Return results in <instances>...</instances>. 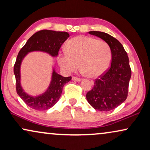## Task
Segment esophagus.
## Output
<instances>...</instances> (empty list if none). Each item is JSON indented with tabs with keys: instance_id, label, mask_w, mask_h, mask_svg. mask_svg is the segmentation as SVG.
I'll return each mask as SVG.
<instances>
[{
	"instance_id": "1",
	"label": "esophagus",
	"mask_w": 150,
	"mask_h": 150,
	"mask_svg": "<svg viewBox=\"0 0 150 150\" xmlns=\"http://www.w3.org/2000/svg\"><path fill=\"white\" fill-rule=\"evenodd\" d=\"M72 81H76V82H80V81H81V79H79V78H77V77H75V76H73L72 77Z\"/></svg>"
}]
</instances>
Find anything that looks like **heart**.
<instances>
[{
  "mask_svg": "<svg viewBox=\"0 0 150 150\" xmlns=\"http://www.w3.org/2000/svg\"><path fill=\"white\" fill-rule=\"evenodd\" d=\"M65 52L58 55V62L67 73L81 71L90 78L104 74L111 61V51L106 43L89 38L79 36L67 43Z\"/></svg>",
  "mask_w": 150,
  "mask_h": 150,
  "instance_id": "obj_1",
  "label": "heart"
}]
</instances>
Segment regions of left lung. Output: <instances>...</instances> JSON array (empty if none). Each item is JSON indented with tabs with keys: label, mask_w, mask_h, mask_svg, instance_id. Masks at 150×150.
I'll return each mask as SVG.
<instances>
[{
	"label": "left lung",
	"mask_w": 150,
	"mask_h": 150,
	"mask_svg": "<svg viewBox=\"0 0 150 150\" xmlns=\"http://www.w3.org/2000/svg\"><path fill=\"white\" fill-rule=\"evenodd\" d=\"M89 34L102 39L110 47L111 65L104 74L96 79L93 89L86 98L94 109L109 111L122 104L128 96L131 69L127 52L122 44L109 34L100 31H89Z\"/></svg>",
	"instance_id": "1"
}]
</instances>
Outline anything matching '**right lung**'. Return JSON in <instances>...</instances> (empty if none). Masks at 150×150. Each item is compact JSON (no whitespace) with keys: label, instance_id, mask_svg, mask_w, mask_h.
Here are the masks:
<instances>
[{"label":"right lung","instance_id":"obj_1","mask_svg":"<svg viewBox=\"0 0 150 150\" xmlns=\"http://www.w3.org/2000/svg\"><path fill=\"white\" fill-rule=\"evenodd\" d=\"M69 35L67 32L42 30L33 35L20 50L14 65L13 72L16 81L18 95L27 106L37 110H48L52 107L60 98L63 87L71 81V77H63L55 71L52 66L50 83L44 93L31 96L25 92L21 85V65L22 61L29 52H42L52 57H57L62 44Z\"/></svg>","mask_w":150,"mask_h":150}]
</instances>
